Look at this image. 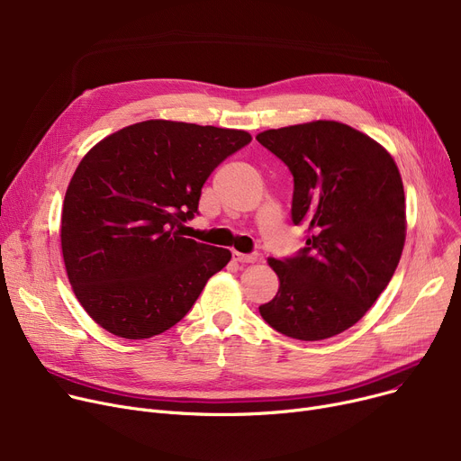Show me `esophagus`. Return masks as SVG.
Segmentation results:
<instances>
[{
	"instance_id": "esophagus-1",
	"label": "esophagus",
	"mask_w": 461,
	"mask_h": 461,
	"mask_svg": "<svg viewBox=\"0 0 461 461\" xmlns=\"http://www.w3.org/2000/svg\"><path fill=\"white\" fill-rule=\"evenodd\" d=\"M233 261H239V263H256L258 261V256L256 254H240L237 250H233Z\"/></svg>"
}]
</instances>
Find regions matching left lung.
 I'll return each mask as SVG.
<instances>
[{
	"mask_svg": "<svg viewBox=\"0 0 461 461\" xmlns=\"http://www.w3.org/2000/svg\"><path fill=\"white\" fill-rule=\"evenodd\" d=\"M256 140L294 174V224L306 247L269 258L280 285L259 306L278 332L304 342L353 327L389 285L405 243L400 169L381 143L338 121L269 129Z\"/></svg>",
	"mask_w": 461,
	"mask_h": 461,
	"instance_id": "obj_1",
	"label": "left lung"
}]
</instances>
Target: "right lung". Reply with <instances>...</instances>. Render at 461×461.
I'll list each match as a JSON object with an SVG mask.
<instances>
[{"mask_svg":"<svg viewBox=\"0 0 461 461\" xmlns=\"http://www.w3.org/2000/svg\"><path fill=\"white\" fill-rule=\"evenodd\" d=\"M247 131L149 119L121 129L86 153L61 209L68 282L104 330L143 340L179 323L228 249L181 233L198 212L202 186Z\"/></svg>","mask_w":461,"mask_h":461,"instance_id":"1","label":"right lung"}]
</instances>
